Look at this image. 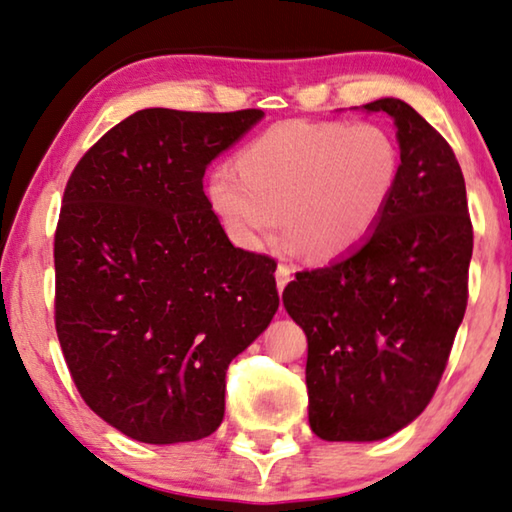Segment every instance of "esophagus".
<instances>
[{
	"instance_id": "1",
	"label": "esophagus",
	"mask_w": 512,
	"mask_h": 512,
	"mask_svg": "<svg viewBox=\"0 0 512 512\" xmlns=\"http://www.w3.org/2000/svg\"><path fill=\"white\" fill-rule=\"evenodd\" d=\"M289 280H292V269H289L287 264H278V269H276V285H278V292H282V289L287 287Z\"/></svg>"
}]
</instances>
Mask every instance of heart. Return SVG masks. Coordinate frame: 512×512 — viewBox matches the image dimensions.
I'll use <instances>...</instances> for the list:
<instances>
[{"instance_id":"b5f03b06","label":"heart","mask_w":512,"mask_h":512,"mask_svg":"<svg viewBox=\"0 0 512 512\" xmlns=\"http://www.w3.org/2000/svg\"><path fill=\"white\" fill-rule=\"evenodd\" d=\"M400 181V147L375 121H280L218 167L207 200L234 246L259 250L280 227L292 253L345 257L384 220Z\"/></svg>"}]
</instances>
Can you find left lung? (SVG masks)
<instances>
[{
    "label": "left lung",
    "instance_id": "1",
    "mask_svg": "<svg viewBox=\"0 0 512 512\" xmlns=\"http://www.w3.org/2000/svg\"><path fill=\"white\" fill-rule=\"evenodd\" d=\"M363 110L398 128L391 207L363 246L282 292L308 338V418L326 441H379L421 416L469 296L474 227L451 144L400 98Z\"/></svg>",
    "mask_w": 512,
    "mask_h": 512
}]
</instances>
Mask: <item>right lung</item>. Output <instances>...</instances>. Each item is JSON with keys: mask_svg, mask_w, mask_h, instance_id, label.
Returning a JSON list of instances; mask_svg holds the SVG:
<instances>
[{"mask_svg": "<svg viewBox=\"0 0 512 512\" xmlns=\"http://www.w3.org/2000/svg\"><path fill=\"white\" fill-rule=\"evenodd\" d=\"M262 110L149 108L110 128L64 190L55 326L82 400L144 444L209 437L225 372L278 310L276 262L234 248L207 165Z\"/></svg>", "mask_w": 512, "mask_h": 512, "instance_id": "obj_1", "label": "right lung"}]
</instances>
